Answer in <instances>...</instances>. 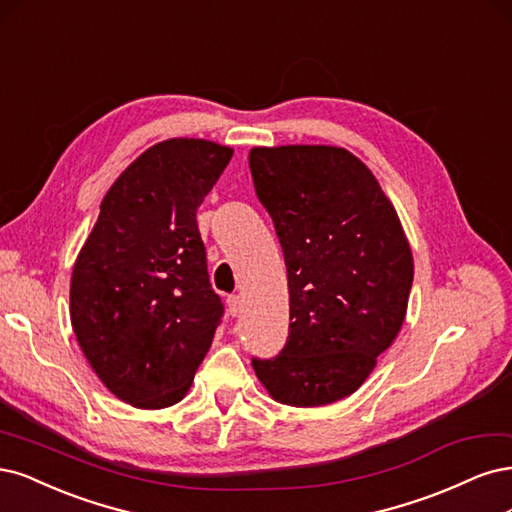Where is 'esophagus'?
I'll return each instance as SVG.
<instances>
[{
	"mask_svg": "<svg viewBox=\"0 0 512 512\" xmlns=\"http://www.w3.org/2000/svg\"><path fill=\"white\" fill-rule=\"evenodd\" d=\"M240 308H242V298H240V295H229V298H227V310H229V315L236 317L238 312H240Z\"/></svg>",
	"mask_w": 512,
	"mask_h": 512,
	"instance_id": "esophagus-1",
	"label": "esophagus"
}]
</instances>
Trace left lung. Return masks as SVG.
<instances>
[{"instance_id":"obj_1","label":"left lung","mask_w":512,"mask_h":512,"mask_svg":"<svg viewBox=\"0 0 512 512\" xmlns=\"http://www.w3.org/2000/svg\"><path fill=\"white\" fill-rule=\"evenodd\" d=\"M255 193L272 217L289 283V336L259 381L289 406L351 395L398 336L412 255L374 174L338 146L253 148Z\"/></svg>"}]
</instances>
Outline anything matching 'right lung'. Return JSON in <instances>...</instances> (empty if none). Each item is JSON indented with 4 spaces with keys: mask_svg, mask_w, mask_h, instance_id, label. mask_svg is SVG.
Masks as SVG:
<instances>
[{
    "mask_svg": "<svg viewBox=\"0 0 512 512\" xmlns=\"http://www.w3.org/2000/svg\"><path fill=\"white\" fill-rule=\"evenodd\" d=\"M232 155L195 138L151 146L106 193L76 259L70 317L80 349L136 408L183 400L221 323L195 214Z\"/></svg>",
    "mask_w": 512,
    "mask_h": 512,
    "instance_id": "obj_1",
    "label": "right lung"
}]
</instances>
